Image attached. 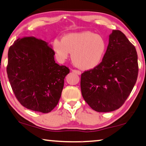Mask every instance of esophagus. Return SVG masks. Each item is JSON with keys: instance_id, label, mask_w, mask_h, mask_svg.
Here are the masks:
<instances>
[{"instance_id": "34e87169", "label": "esophagus", "mask_w": 146, "mask_h": 146, "mask_svg": "<svg viewBox=\"0 0 146 146\" xmlns=\"http://www.w3.org/2000/svg\"><path fill=\"white\" fill-rule=\"evenodd\" d=\"M72 71H73V73H77V75H80V74H81V72H80V71H79V70H76V69H72Z\"/></svg>"}]
</instances>
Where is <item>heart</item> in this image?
Masks as SVG:
<instances>
[{
	"mask_svg": "<svg viewBox=\"0 0 146 146\" xmlns=\"http://www.w3.org/2000/svg\"><path fill=\"white\" fill-rule=\"evenodd\" d=\"M52 47L56 57L64 63L71 54L76 66L84 70L98 66L104 57L106 42L99 35L90 31L72 33L64 36L62 40L54 39Z\"/></svg>",
	"mask_w": 146,
	"mask_h": 146,
	"instance_id": "heart-1",
	"label": "heart"
}]
</instances>
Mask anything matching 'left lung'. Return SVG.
<instances>
[{
  "instance_id": "1",
  "label": "left lung",
  "mask_w": 146,
  "mask_h": 146,
  "mask_svg": "<svg viewBox=\"0 0 146 146\" xmlns=\"http://www.w3.org/2000/svg\"><path fill=\"white\" fill-rule=\"evenodd\" d=\"M138 74L135 47L123 33L113 30L102 62L81 74L82 97L96 111L116 110L131 93Z\"/></svg>"
}]
</instances>
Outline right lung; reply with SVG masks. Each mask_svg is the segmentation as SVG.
Masks as SVG:
<instances>
[{"instance_id":"1","label":"right lung","mask_w":146,"mask_h":146,"mask_svg":"<svg viewBox=\"0 0 146 146\" xmlns=\"http://www.w3.org/2000/svg\"><path fill=\"white\" fill-rule=\"evenodd\" d=\"M54 54L48 43L34 36L19 38L10 47L8 78L23 107L47 113L57 106L69 69L56 64Z\"/></svg>"}]
</instances>
